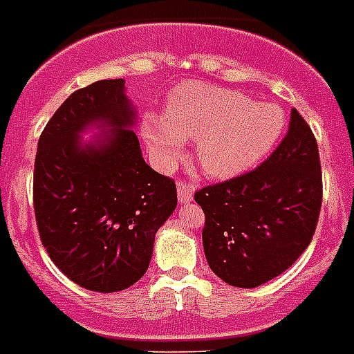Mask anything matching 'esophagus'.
<instances>
[{
    "mask_svg": "<svg viewBox=\"0 0 354 354\" xmlns=\"http://www.w3.org/2000/svg\"><path fill=\"white\" fill-rule=\"evenodd\" d=\"M177 195H179V203H190L194 199V186L188 180H179L177 183Z\"/></svg>",
    "mask_w": 354,
    "mask_h": 354,
    "instance_id": "esophagus-1",
    "label": "esophagus"
}]
</instances>
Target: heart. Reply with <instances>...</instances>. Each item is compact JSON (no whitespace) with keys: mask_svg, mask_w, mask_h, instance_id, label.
<instances>
[{"mask_svg":"<svg viewBox=\"0 0 354 354\" xmlns=\"http://www.w3.org/2000/svg\"><path fill=\"white\" fill-rule=\"evenodd\" d=\"M276 104L208 84H186L169 95L164 118L146 115L142 137L157 162L179 160L185 140L195 141V157L212 177H234L261 162L285 129Z\"/></svg>","mask_w":354,"mask_h":354,"instance_id":"1","label":"heart"}]
</instances>
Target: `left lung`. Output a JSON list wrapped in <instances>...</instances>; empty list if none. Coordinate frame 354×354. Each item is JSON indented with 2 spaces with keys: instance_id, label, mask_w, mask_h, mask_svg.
I'll use <instances>...</instances> for the list:
<instances>
[{
  "instance_id": "8db88e82",
  "label": "left lung",
  "mask_w": 354,
  "mask_h": 354,
  "mask_svg": "<svg viewBox=\"0 0 354 354\" xmlns=\"http://www.w3.org/2000/svg\"><path fill=\"white\" fill-rule=\"evenodd\" d=\"M203 247L216 276L254 289L285 272L309 247L322 208L318 144L290 111L289 131L261 166L195 192Z\"/></svg>"
}]
</instances>
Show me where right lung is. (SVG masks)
Masks as SVG:
<instances>
[{
	"label": "right lung",
	"mask_w": 354,
	"mask_h": 354,
	"mask_svg": "<svg viewBox=\"0 0 354 354\" xmlns=\"http://www.w3.org/2000/svg\"><path fill=\"white\" fill-rule=\"evenodd\" d=\"M124 80L78 89L50 117L34 160V214L41 245L87 290L117 292L148 270L155 234L177 206L174 179L142 159ZM87 125L109 129L82 143Z\"/></svg>",
	"instance_id": "obj_1"
}]
</instances>
